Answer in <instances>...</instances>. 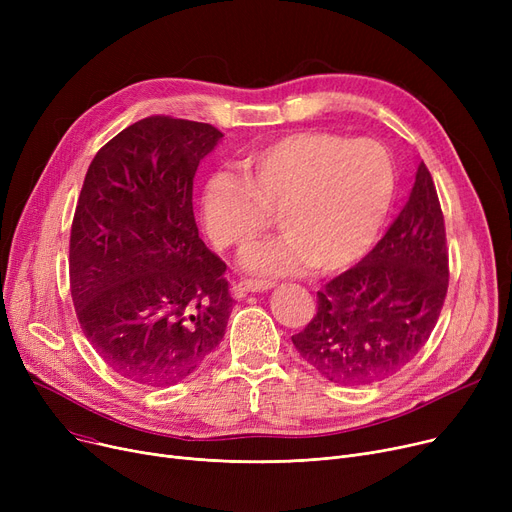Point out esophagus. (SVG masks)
Here are the masks:
<instances>
[{"mask_svg":"<svg viewBox=\"0 0 512 512\" xmlns=\"http://www.w3.org/2000/svg\"><path fill=\"white\" fill-rule=\"evenodd\" d=\"M272 286V282L267 280H251V278H242L232 282V292L234 294H245V292H261Z\"/></svg>","mask_w":512,"mask_h":512,"instance_id":"esophagus-1","label":"esophagus"}]
</instances>
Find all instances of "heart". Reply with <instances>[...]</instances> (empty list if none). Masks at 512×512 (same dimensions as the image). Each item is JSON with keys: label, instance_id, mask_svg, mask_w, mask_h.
Wrapping results in <instances>:
<instances>
[{"label": "heart", "instance_id": "b5f03b06", "mask_svg": "<svg viewBox=\"0 0 512 512\" xmlns=\"http://www.w3.org/2000/svg\"><path fill=\"white\" fill-rule=\"evenodd\" d=\"M394 191L388 151L373 139L292 132L238 161V176L211 174L199 197L203 230L218 251L245 249L270 226L284 230L242 257L257 274L305 265L332 272L357 261L378 234Z\"/></svg>", "mask_w": 512, "mask_h": 512}]
</instances>
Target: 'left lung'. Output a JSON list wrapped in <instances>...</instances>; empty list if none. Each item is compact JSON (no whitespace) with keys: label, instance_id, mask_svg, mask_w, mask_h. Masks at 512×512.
Masks as SVG:
<instances>
[{"label":"left lung","instance_id":"obj_1","mask_svg":"<svg viewBox=\"0 0 512 512\" xmlns=\"http://www.w3.org/2000/svg\"><path fill=\"white\" fill-rule=\"evenodd\" d=\"M446 290L444 213L421 161L409 199L382 240L317 292V313L292 344L334 384L380 382L421 351Z\"/></svg>","mask_w":512,"mask_h":512}]
</instances>
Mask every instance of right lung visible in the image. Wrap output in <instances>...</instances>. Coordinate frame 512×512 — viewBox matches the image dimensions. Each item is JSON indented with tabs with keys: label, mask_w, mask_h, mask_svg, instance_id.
I'll use <instances>...</instances> for the list:
<instances>
[{
	"label": "right lung",
	"mask_w": 512,
	"mask_h": 512,
	"mask_svg": "<svg viewBox=\"0 0 512 512\" xmlns=\"http://www.w3.org/2000/svg\"><path fill=\"white\" fill-rule=\"evenodd\" d=\"M224 134L151 116L93 157L70 232L78 324L122 378L170 386L220 344L232 311L226 263L199 238L193 178Z\"/></svg>",
	"instance_id": "obj_1"
}]
</instances>
